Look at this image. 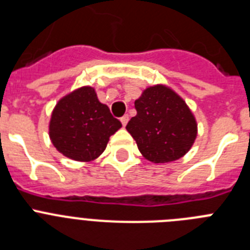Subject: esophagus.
<instances>
[{
	"label": "esophagus",
	"mask_w": 250,
	"mask_h": 250,
	"mask_svg": "<svg viewBox=\"0 0 250 250\" xmlns=\"http://www.w3.org/2000/svg\"><path fill=\"white\" fill-rule=\"evenodd\" d=\"M120 121H121V124H123V126H126L127 121H129V115H124L123 118L120 119Z\"/></svg>",
	"instance_id": "34e87169"
}]
</instances>
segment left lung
Here are the masks:
<instances>
[{"mask_svg": "<svg viewBox=\"0 0 250 250\" xmlns=\"http://www.w3.org/2000/svg\"><path fill=\"white\" fill-rule=\"evenodd\" d=\"M136 116L126 130L139 150L151 163H170L184 156L198 134L193 112L174 90L165 85L149 86L135 100Z\"/></svg>", "mask_w": 250, "mask_h": 250, "instance_id": "left-lung-1", "label": "left lung"}]
</instances>
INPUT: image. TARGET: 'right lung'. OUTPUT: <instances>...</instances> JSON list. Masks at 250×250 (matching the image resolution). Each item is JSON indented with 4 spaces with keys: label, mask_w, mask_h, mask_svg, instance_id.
Wrapping results in <instances>:
<instances>
[{
    "label": "right lung",
    "mask_w": 250,
    "mask_h": 250,
    "mask_svg": "<svg viewBox=\"0 0 250 250\" xmlns=\"http://www.w3.org/2000/svg\"><path fill=\"white\" fill-rule=\"evenodd\" d=\"M121 127L110 109L101 104L91 86L60 99L51 114L48 135L57 151L76 161H92L101 155L110 136Z\"/></svg>",
    "instance_id": "1"
}]
</instances>
